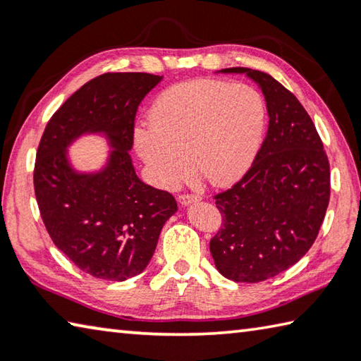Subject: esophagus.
I'll return each mask as SVG.
<instances>
[{"instance_id": "34e87169", "label": "esophagus", "mask_w": 361, "mask_h": 361, "mask_svg": "<svg viewBox=\"0 0 361 361\" xmlns=\"http://www.w3.org/2000/svg\"><path fill=\"white\" fill-rule=\"evenodd\" d=\"M200 195L199 194H180L178 195V204L181 205H189L194 202H199Z\"/></svg>"}]
</instances>
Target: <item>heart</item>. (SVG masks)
Wrapping results in <instances>:
<instances>
[{"label": "heart", "mask_w": 361, "mask_h": 361, "mask_svg": "<svg viewBox=\"0 0 361 361\" xmlns=\"http://www.w3.org/2000/svg\"><path fill=\"white\" fill-rule=\"evenodd\" d=\"M266 105L247 84L194 79L164 90L133 142L161 188H175L189 173L215 186L243 176L259 149ZM190 159H188L187 157Z\"/></svg>", "instance_id": "heart-1"}]
</instances>
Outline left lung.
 <instances>
[{
	"instance_id": "obj_1",
	"label": "left lung",
	"mask_w": 361,
	"mask_h": 361,
	"mask_svg": "<svg viewBox=\"0 0 361 361\" xmlns=\"http://www.w3.org/2000/svg\"><path fill=\"white\" fill-rule=\"evenodd\" d=\"M245 73L266 99L269 127L248 172L216 194L221 228L210 253L221 276L258 283L276 277L312 247L329 202V162L310 116L271 75Z\"/></svg>"
}]
</instances>
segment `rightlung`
<instances>
[{
	"label": "right lung",
	"mask_w": 361,
	"mask_h": 361,
	"mask_svg": "<svg viewBox=\"0 0 361 361\" xmlns=\"http://www.w3.org/2000/svg\"><path fill=\"white\" fill-rule=\"evenodd\" d=\"M161 81L149 73L90 79L41 137L33 183L42 223L60 252L97 279L122 282L143 272L162 226L178 210L172 194L138 178L129 154L138 105ZM84 133H103L114 148L100 173L78 174L66 157Z\"/></svg>",
	"instance_id": "add662e5"
}]
</instances>
